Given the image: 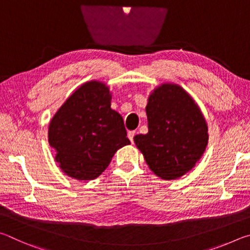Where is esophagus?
<instances>
[{"mask_svg": "<svg viewBox=\"0 0 250 250\" xmlns=\"http://www.w3.org/2000/svg\"><path fill=\"white\" fill-rule=\"evenodd\" d=\"M134 135H135V131H129V132H128V138H129V140L131 142H133Z\"/></svg>", "mask_w": 250, "mask_h": 250, "instance_id": "obj_1", "label": "esophagus"}]
</instances>
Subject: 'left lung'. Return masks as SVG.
Returning <instances> with one entry per match:
<instances>
[{"mask_svg": "<svg viewBox=\"0 0 250 250\" xmlns=\"http://www.w3.org/2000/svg\"><path fill=\"white\" fill-rule=\"evenodd\" d=\"M146 134L134 137L154 174L174 180L192 170L208 140L207 125L197 104L177 84H162L149 97Z\"/></svg>", "mask_w": 250, "mask_h": 250, "instance_id": "8db88e82", "label": "left lung"}]
</instances>
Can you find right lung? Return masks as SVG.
Masks as SVG:
<instances>
[{"label":"right lung","mask_w":250,"mask_h":250,"mask_svg":"<svg viewBox=\"0 0 250 250\" xmlns=\"http://www.w3.org/2000/svg\"><path fill=\"white\" fill-rule=\"evenodd\" d=\"M107 86L83 84L59 108L50 121L49 146L59 167L79 181L98 177L118 149L129 145L124 119L110 108Z\"/></svg>","instance_id":"obj_1"}]
</instances>
